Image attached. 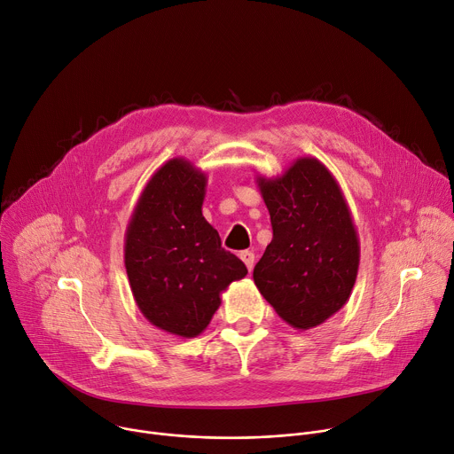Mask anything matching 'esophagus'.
Wrapping results in <instances>:
<instances>
[{
	"label": "esophagus",
	"mask_w": 454,
	"mask_h": 454,
	"mask_svg": "<svg viewBox=\"0 0 454 454\" xmlns=\"http://www.w3.org/2000/svg\"><path fill=\"white\" fill-rule=\"evenodd\" d=\"M240 258H242V262L246 264L247 271H251L253 266H254V253H253V251H242V253H240Z\"/></svg>",
	"instance_id": "obj_1"
}]
</instances>
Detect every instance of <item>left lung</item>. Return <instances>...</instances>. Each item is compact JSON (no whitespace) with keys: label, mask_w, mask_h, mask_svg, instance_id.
Segmentation results:
<instances>
[{"label":"left lung","mask_w":454,"mask_h":454,"mask_svg":"<svg viewBox=\"0 0 454 454\" xmlns=\"http://www.w3.org/2000/svg\"><path fill=\"white\" fill-rule=\"evenodd\" d=\"M271 215L273 240L253 270L254 286L294 329H314L350 298L359 239L331 170L298 158L277 177L256 176Z\"/></svg>","instance_id":"1"}]
</instances>
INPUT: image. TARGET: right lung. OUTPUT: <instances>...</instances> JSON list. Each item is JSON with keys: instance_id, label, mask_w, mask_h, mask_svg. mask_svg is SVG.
<instances>
[{"instance_id": "obj_1", "label": "right lung", "mask_w": 454, "mask_h": 454, "mask_svg": "<svg viewBox=\"0 0 454 454\" xmlns=\"http://www.w3.org/2000/svg\"><path fill=\"white\" fill-rule=\"evenodd\" d=\"M207 181L188 160H168L147 181L125 230L123 262L135 301L154 327L179 338L200 336L221 293L247 275L203 217Z\"/></svg>"}]
</instances>
